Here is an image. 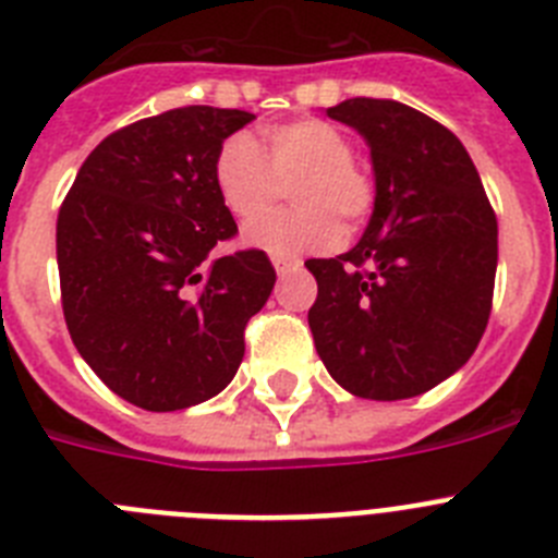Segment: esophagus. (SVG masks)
Wrapping results in <instances>:
<instances>
[{"label":"esophagus","mask_w":558,"mask_h":558,"mask_svg":"<svg viewBox=\"0 0 558 558\" xmlns=\"http://www.w3.org/2000/svg\"><path fill=\"white\" fill-rule=\"evenodd\" d=\"M274 268L279 276H288L290 270L299 268V259H288V256H274Z\"/></svg>","instance_id":"esophagus-1"}]
</instances>
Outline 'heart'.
<instances>
[{"mask_svg":"<svg viewBox=\"0 0 558 558\" xmlns=\"http://www.w3.org/2000/svg\"><path fill=\"white\" fill-rule=\"evenodd\" d=\"M268 156L248 133H234L215 153L211 181L236 220H254L288 180L295 210L245 226V245L274 256H302L338 245L340 223L354 229L372 215L374 184L352 161V142L324 120H295L265 133Z\"/></svg>","mask_w":558,"mask_h":558,"instance_id":"heart-1","label":"heart"}]
</instances>
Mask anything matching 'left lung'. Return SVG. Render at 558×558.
Masks as SVG:
<instances>
[{
    "label": "left lung",
    "instance_id": "left-lung-1",
    "mask_svg": "<svg viewBox=\"0 0 558 558\" xmlns=\"http://www.w3.org/2000/svg\"><path fill=\"white\" fill-rule=\"evenodd\" d=\"M327 117L372 150L374 211L352 251L304 263L318 282L315 349L354 397H418L456 374L486 329L497 218L466 147L427 113L354 97Z\"/></svg>",
    "mask_w": 558,
    "mask_h": 558
}]
</instances>
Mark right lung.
<instances>
[{"label": "right lung", "mask_w": 558, "mask_h": 558, "mask_svg": "<svg viewBox=\"0 0 558 558\" xmlns=\"http://www.w3.org/2000/svg\"><path fill=\"white\" fill-rule=\"evenodd\" d=\"M254 120L186 106L106 136L58 211L61 304L72 343L117 397L184 411L223 391L245 354V324L268 302L265 251L211 259L236 234L211 161Z\"/></svg>", "instance_id": "right-lung-1"}]
</instances>
